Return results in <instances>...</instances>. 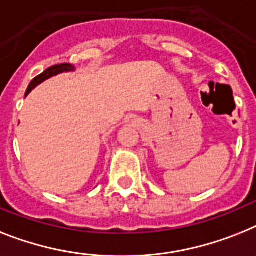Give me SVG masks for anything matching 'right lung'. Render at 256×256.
Segmentation results:
<instances>
[{
	"label": "right lung",
	"mask_w": 256,
	"mask_h": 256,
	"mask_svg": "<svg viewBox=\"0 0 256 256\" xmlns=\"http://www.w3.org/2000/svg\"><path fill=\"white\" fill-rule=\"evenodd\" d=\"M74 70H76V68L72 64H58V65H54V66L48 68V69H46L42 74L36 76V77L34 78L32 81L30 82L28 88H27L26 90V95H28L32 88H36L38 85H40L42 82H44L46 80H48V78L60 74V73H65V72H74Z\"/></svg>",
	"instance_id": "1"
}]
</instances>
